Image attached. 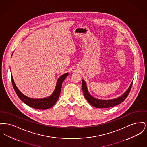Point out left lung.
Listing matches in <instances>:
<instances>
[{
	"mask_svg": "<svg viewBox=\"0 0 147 147\" xmlns=\"http://www.w3.org/2000/svg\"><path fill=\"white\" fill-rule=\"evenodd\" d=\"M132 84H133V81L132 82L128 89L122 95H121L119 98L111 99V100H100L92 96L90 94V93L89 92L86 82L83 79L82 80V89H83L85 98L90 105L97 108H108V107H111L114 106L119 105L121 102H122L123 101H125V100L127 98L130 92L132 86Z\"/></svg>",
	"mask_w": 147,
	"mask_h": 147,
	"instance_id": "left-lung-1",
	"label": "left lung"
}]
</instances>
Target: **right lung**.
Here are the masks:
<instances>
[{
	"mask_svg": "<svg viewBox=\"0 0 147 147\" xmlns=\"http://www.w3.org/2000/svg\"><path fill=\"white\" fill-rule=\"evenodd\" d=\"M68 73H65L59 77L57 80V84H56L55 89L52 93V94L49 97L40 99H35L27 97L26 96L24 95L21 92L19 91V90L16 87V85L14 83L13 77L12 74H11V82L13 86L14 87V90L16 92L18 97L21 100L22 102H24L25 104L28 105L29 106L39 109V110H46L48 109L56 104L57 101L62 88V85L63 81L65 79V78L68 76Z\"/></svg>",
	"mask_w": 147,
	"mask_h": 147,
	"instance_id": "1",
	"label": "right lung"
}]
</instances>
